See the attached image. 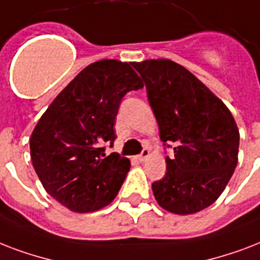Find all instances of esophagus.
Wrapping results in <instances>:
<instances>
[{
  "mask_svg": "<svg viewBox=\"0 0 260 260\" xmlns=\"http://www.w3.org/2000/svg\"><path fill=\"white\" fill-rule=\"evenodd\" d=\"M148 157H149V150L148 149H144L140 156H137V160H138L140 162H142V161H145V160H146Z\"/></svg>",
  "mask_w": 260,
  "mask_h": 260,
  "instance_id": "esophagus-1",
  "label": "esophagus"
}]
</instances>
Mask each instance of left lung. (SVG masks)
Returning a JSON list of instances; mask_svg holds the SVG:
<instances>
[{
    "label": "left lung",
    "mask_w": 260,
    "mask_h": 260,
    "mask_svg": "<svg viewBox=\"0 0 260 260\" xmlns=\"http://www.w3.org/2000/svg\"><path fill=\"white\" fill-rule=\"evenodd\" d=\"M133 66L144 80L160 140L174 144L167 172L152 184L157 203L174 214H194L218 199L239 154V128L222 100L186 68L170 59ZM170 146V145H167Z\"/></svg>",
    "instance_id": "left-lung-1"
}]
</instances>
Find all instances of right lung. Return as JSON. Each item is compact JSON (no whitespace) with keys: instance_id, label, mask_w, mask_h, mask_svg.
I'll list each match as a JSON object with an SVG mask.
<instances>
[{"instance_id":"add662e5","label":"right lung","mask_w":260,"mask_h":260,"mask_svg":"<svg viewBox=\"0 0 260 260\" xmlns=\"http://www.w3.org/2000/svg\"><path fill=\"white\" fill-rule=\"evenodd\" d=\"M133 62L102 59L82 69L54 99L29 140L32 166L44 190L76 213H90L115 199L130 160L104 142L114 132L120 100L144 84Z\"/></svg>"}]
</instances>
